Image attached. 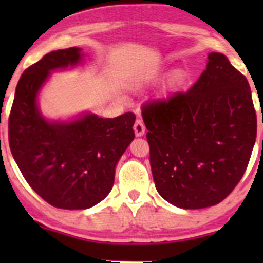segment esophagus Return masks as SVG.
Masks as SVG:
<instances>
[{
    "label": "esophagus",
    "mask_w": 263,
    "mask_h": 263,
    "mask_svg": "<svg viewBox=\"0 0 263 263\" xmlns=\"http://www.w3.org/2000/svg\"><path fill=\"white\" fill-rule=\"evenodd\" d=\"M134 129H135V135L137 137H141V136L144 135V131H146V127H144L143 122L141 120H136L135 125H134Z\"/></svg>",
    "instance_id": "obj_1"
}]
</instances>
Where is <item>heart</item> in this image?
<instances>
[{
    "mask_svg": "<svg viewBox=\"0 0 263 263\" xmlns=\"http://www.w3.org/2000/svg\"><path fill=\"white\" fill-rule=\"evenodd\" d=\"M184 80V74L182 70H176L173 74L171 75L170 78V83H168V85H170L171 89H177L178 86H180V84L183 83Z\"/></svg>",
    "mask_w": 263,
    "mask_h": 263,
    "instance_id": "heart-1",
    "label": "heart"
}]
</instances>
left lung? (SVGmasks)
Returning <instances> with one entry per match:
<instances>
[{
	"mask_svg": "<svg viewBox=\"0 0 263 263\" xmlns=\"http://www.w3.org/2000/svg\"><path fill=\"white\" fill-rule=\"evenodd\" d=\"M157 192L182 209L219 204L250 162L257 117L249 81L224 54L210 53L206 69L186 92L142 106Z\"/></svg>",
	"mask_w": 263,
	"mask_h": 263,
	"instance_id": "left-lung-1",
	"label": "left lung"
}]
</instances>
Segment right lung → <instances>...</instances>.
<instances>
[{"instance_id": "add662e5", "label": "right lung", "mask_w": 263, "mask_h": 263, "mask_svg": "<svg viewBox=\"0 0 263 263\" xmlns=\"http://www.w3.org/2000/svg\"><path fill=\"white\" fill-rule=\"evenodd\" d=\"M80 48L50 52L27 68L8 119L10 148L27 183L43 200L66 210L89 209L112 189L115 168L135 138L136 115L115 119L86 114L49 122L37 106L41 87L55 69L79 64Z\"/></svg>"}]
</instances>
